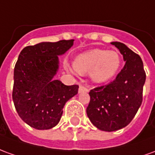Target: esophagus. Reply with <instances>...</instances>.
<instances>
[{"label":"esophagus","mask_w":155,"mask_h":155,"mask_svg":"<svg viewBox=\"0 0 155 155\" xmlns=\"http://www.w3.org/2000/svg\"><path fill=\"white\" fill-rule=\"evenodd\" d=\"M89 89L86 86H84L83 84H81L79 87V93H82V92H88Z\"/></svg>","instance_id":"esophagus-1"}]
</instances>
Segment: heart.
<instances>
[{
	"instance_id": "b5f03b06",
	"label": "heart",
	"mask_w": 155,
	"mask_h": 155,
	"mask_svg": "<svg viewBox=\"0 0 155 155\" xmlns=\"http://www.w3.org/2000/svg\"><path fill=\"white\" fill-rule=\"evenodd\" d=\"M121 62V57L116 51L92 49L78 55L74 60V68L79 74L90 72L94 82L103 83L114 77Z\"/></svg>"
}]
</instances>
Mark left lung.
Returning <instances> with one entry per match:
<instances>
[{
	"label": "left lung",
	"instance_id": "8db88e82",
	"mask_svg": "<svg viewBox=\"0 0 155 155\" xmlns=\"http://www.w3.org/2000/svg\"><path fill=\"white\" fill-rule=\"evenodd\" d=\"M123 54L125 64L110 83L90 91L86 113L99 130L115 131L128 125L143 101L146 74L138 54L120 42H112Z\"/></svg>",
	"mask_w": 155,
	"mask_h": 155
}]
</instances>
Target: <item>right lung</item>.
I'll use <instances>...</instances> for the list:
<instances>
[{
	"instance_id": "add662e5",
	"label": "right lung",
	"mask_w": 155,
	"mask_h": 155,
	"mask_svg": "<svg viewBox=\"0 0 155 155\" xmlns=\"http://www.w3.org/2000/svg\"><path fill=\"white\" fill-rule=\"evenodd\" d=\"M74 40L41 42L25 47L14 68L12 99L21 120L36 130H49L61 120L63 107L78 93L79 85H64L53 80L59 67L58 55Z\"/></svg>"
}]
</instances>
